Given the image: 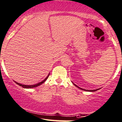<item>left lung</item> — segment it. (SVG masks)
<instances>
[{"label":"left lung","mask_w":122,"mask_h":122,"mask_svg":"<svg viewBox=\"0 0 122 122\" xmlns=\"http://www.w3.org/2000/svg\"><path fill=\"white\" fill-rule=\"evenodd\" d=\"M74 84V83H73ZM74 85H75V86H76V87H79V89H81V90H86V91H90V92H95V91H97V90H99V89H96V90H86V89H81V88H80V87H78V86H77V85H75V84H74Z\"/></svg>","instance_id":"1"}]
</instances>
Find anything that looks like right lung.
<instances>
[{
  "instance_id": "add662e5",
  "label": "right lung",
  "mask_w": 122,
  "mask_h": 122,
  "mask_svg": "<svg viewBox=\"0 0 122 122\" xmlns=\"http://www.w3.org/2000/svg\"><path fill=\"white\" fill-rule=\"evenodd\" d=\"M49 75L48 76H47V77H46V78L45 79V80H43L42 81H41V82L39 83H37V84H36V85H22V84L19 83H17V82H16V81H15V82H16V84H17V85H19L20 86H22V87H24V88H33V87H37V86H40V85H42V83H43L45 82V81H46V80H47V79L48 78V77H49Z\"/></svg>"
}]
</instances>
